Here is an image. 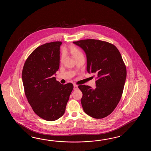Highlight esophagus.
Instances as JSON below:
<instances>
[{
  "mask_svg": "<svg viewBox=\"0 0 151 151\" xmlns=\"http://www.w3.org/2000/svg\"><path fill=\"white\" fill-rule=\"evenodd\" d=\"M73 86H74V90H77L78 89V87L77 85H75V84H74V85H73Z\"/></svg>",
  "mask_w": 151,
  "mask_h": 151,
  "instance_id": "obj_1",
  "label": "esophagus"
}]
</instances>
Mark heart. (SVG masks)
Wrapping results in <instances>:
<instances>
[{"mask_svg": "<svg viewBox=\"0 0 151 151\" xmlns=\"http://www.w3.org/2000/svg\"><path fill=\"white\" fill-rule=\"evenodd\" d=\"M64 52H69L76 60H77L78 59H79L80 58H84L83 53H82V52L80 51L79 48H78L75 45H71L68 47L65 48ZM64 54H62L61 57V61L64 60Z\"/></svg>", "mask_w": 151, "mask_h": 151, "instance_id": "1", "label": "heart"}]
</instances>
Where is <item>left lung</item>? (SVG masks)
<instances>
[{
    "label": "left lung",
    "instance_id": "left-lung-1",
    "mask_svg": "<svg viewBox=\"0 0 151 151\" xmlns=\"http://www.w3.org/2000/svg\"><path fill=\"white\" fill-rule=\"evenodd\" d=\"M86 55L87 71L96 75V88L85 85L78 87L83 93L81 103L90 116L101 119L109 115L118 104L126 79V68L114 45L95 39L73 42Z\"/></svg>",
    "mask_w": 151,
    "mask_h": 151
}]
</instances>
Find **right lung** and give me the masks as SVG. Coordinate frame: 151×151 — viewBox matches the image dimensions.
<instances>
[{
	"mask_svg": "<svg viewBox=\"0 0 151 151\" xmlns=\"http://www.w3.org/2000/svg\"><path fill=\"white\" fill-rule=\"evenodd\" d=\"M61 42L46 43L35 48L23 67L25 94L35 114L47 121L63 116L73 89L71 83L63 85L56 80L59 68Z\"/></svg>",
	"mask_w": 151,
	"mask_h": 151,
	"instance_id": "add662e5",
	"label": "right lung"
}]
</instances>
